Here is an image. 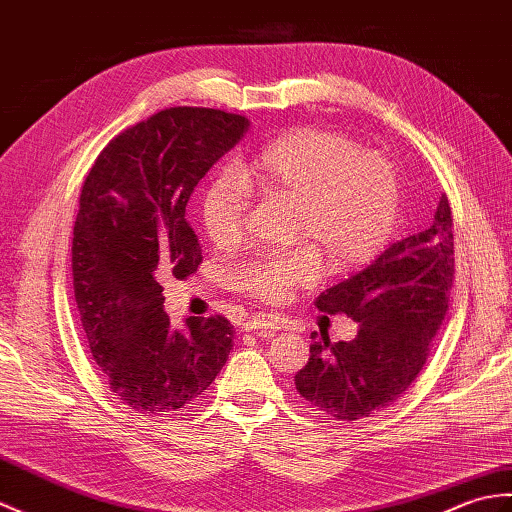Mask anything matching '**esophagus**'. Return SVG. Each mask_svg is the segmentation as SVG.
Instances as JSON below:
<instances>
[{
	"label": "esophagus",
	"instance_id": "1",
	"mask_svg": "<svg viewBox=\"0 0 512 512\" xmlns=\"http://www.w3.org/2000/svg\"><path fill=\"white\" fill-rule=\"evenodd\" d=\"M244 329L246 331H257V336H272V334H275V329H279V325L272 316L261 314V316H255V318L248 320Z\"/></svg>",
	"mask_w": 512,
	"mask_h": 512
}]
</instances>
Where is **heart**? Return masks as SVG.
<instances>
[{
    "mask_svg": "<svg viewBox=\"0 0 512 512\" xmlns=\"http://www.w3.org/2000/svg\"><path fill=\"white\" fill-rule=\"evenodd\" d=\"M235 172L213 178L202 196V224L218 248L240 246L251 211V187L266 200L292 202V248L266 251L235 270L248 296L281 303L316 281L329 259L349 270L384 251L397 224L399 174L384 152L362 150L353 137L325 128H296L270 141Z\"/></svg>",
    "mask_w": 512,
    "mask_h": 512,
    "instance_id": "heart-1",
    "label": "heart"
}]
</instances>
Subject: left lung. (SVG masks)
Segmentation results:
<instances>
[{
  "instance_id": "obj_1",
  "label": "left lung",
  "mask_w": 512,
  "mask_h": 512,
  "mask_svg": "<svg viewBox=\"0 0 512 512\" xmlns=\"http://www.w3.org/2000/svg\"><path fill=\"white\" fill-rule=\"evenodd\" d=\"M447 194L432 224L392 244L358 275L325 290L316 307L358 323L351 342L312 334L310 360L294 377L299 395L336 421L375 417L421 373L449 310L454 231Z\"/></svg>"
}]
</instances>
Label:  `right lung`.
<instances>
[{"mask_svg":"<svg viewBox=\"0 0 512 512\" xmlns=\"http://www.w3.org/2000/svg\"><path fill=\"white\" fill-rule=\"evenodd\" d=\"M246 128V117L220 109H163L113 137L82 183L71 242L82 329L113 395L146 417L194 401L229 360V320L174 329L161 283L202 264L185 207Z\"/></svg>","mask_w":512,"mask_h":512,"instance_id":"1","label":"right lung"}]
</instances>
